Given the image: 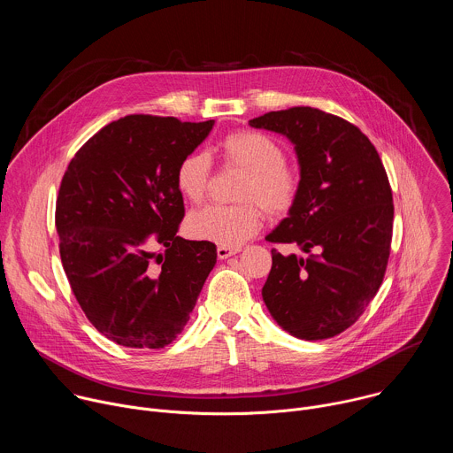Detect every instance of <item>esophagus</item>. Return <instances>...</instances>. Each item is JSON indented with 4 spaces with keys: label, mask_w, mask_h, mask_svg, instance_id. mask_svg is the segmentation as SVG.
Listing matches in <instances>:
<instances>
[{
    "label": "esophagus",
    "mask_w": 453,
    "mask_h": 453,
    "mask_svg": "<svg viewBox=\"0 0 453 453\" xmlns=\"http://www.w3.org/2000/svg\"><path fill=\"white\" fill-rule=\"evenodd\" d=\"M240 249L238 247H219L217 249V256L220 257V260H226V257H229V256H233V254H236Z\"/></svg>",
    "instance_id": "34e87169"
}]
</instances>
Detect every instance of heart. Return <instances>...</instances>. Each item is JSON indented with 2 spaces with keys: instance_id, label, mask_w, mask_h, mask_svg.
<instances>
[{
  "instance_id": "1",
  "label": "heart",
  "mask_w": 453,
  "mask_h": 453,
  "mask_svg": "<svg viewBox=\"0 0 453 453\" xmlns=\"http://www.w3.org/2000/svg\"><path fill=\"white\" fill-rule=\"evenodd\" d=\"M227 166L243 170L234 206H206L186 219V234L222 247H240L264 224L262 208L273 217L287 215L297 203L301 175L285 163V152L271 136L256 131H234L219 143ZM211 177V159L204 152L184 156L175 170L180 196L203 203Z\"/></svg>"
}]
</instances>
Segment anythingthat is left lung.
<instances>
[{"instance_id":"8db88e82","label":"left lung","mask_w":453,"mask_h":453,"mask_svg":"<svg viewBox=\"0 0 453 453\" xmlns=\"http://www.w3.org/2000/svg\"><path fill=\"white\" fill-rule=\"evenodd\" d=\"M249 125L287 136L301 166L297 203L265 240L297 243L308 257L273 249L264 301L290 335L335 337L383 281L395 219L389 177L369 138L341 116L290 107Z\"/></svg>"}]
</instances>
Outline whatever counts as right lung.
<instances>
[{
    "instance_id": "obj_1",
    "label": "right lung",
    "mask_w": 453,
    "mask_h": 453,
    "mask_svg": "<svg viewBox=\"0 0 453 453\" xmlns=\"http://www.w3.org/2000/svg\"><path fill=\"white\" fill-rule=\"evenodd\" d=\"M213 123L128 114L100 128L64 172L55 206L62 267L91 325L119 346H168L217 264L215 243L177 236L184 203L175 184L179 161Z\"/></svg>"
}]
</instances>
